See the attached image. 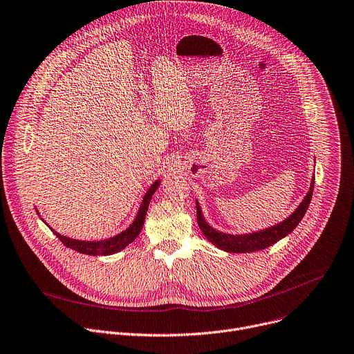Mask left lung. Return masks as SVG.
Instances as JSON below:
<instances>
[{
  "instance_id": "1",
  "label": "left lung",
  "mask_w": 354,
  "mask_h": 354,
  "mask_svg": "<svg viewBox=\"0 0 354 354\" xmlns=\"http://www.w3.org/2000/svg\"><path fill=\"white\" fill-rule=\"evenodd\" d=\"M313 183H315V176L310 180V186L304 201L299 203V206L289 214L285 220L279 221L275 226L259 230V232H251L245 234H229V233H223L212 227L210 224L206 221L202 207L199 202L196 201V213H198V224L203 233V236L217 248L224 250L227 252H252V251H259V250H266L267 247L275 244L281 239L286 237L289 233H292L295 227L301 223L302 217L305 216L312 194H313Z\"/></svg>"
}]
</instances>
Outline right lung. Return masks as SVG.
<instances>
[{
	"mask_svg": "<svg viewBox=\"0 0 354 354\" xmlns=\"http://www.w3.org/2000/svg\"><path fill=\"white\" fill-rule=\"evenodd\" d=\"M159 185H160V179H156L149 186L145 196L142 198V202H141V205L138 207V212H137V216H136L134 221L125 230L118 233L117 236H113V237H109V239H104V240H97V241H86V240H76V239L62 236L55 229H52L50 226H49V229L53 232V234L63 244H65L69 248H72V250H76L77 252L87 254V255H111L114 252H118L122 248H125L128 244L133 243L138 237V234L141 233L142 226H144V221H145V214H147V210H148V206H149V202L152 199V195L155 194L156 189L159 187ZM37 213L39 214L38 210H37ZM42 221H45V220L42 218ZM45 224H46V221H45Z\"/></svg>",
	"mask_w": 354,
	"mask_h": 354,
	"instance_id": "right-lung-1",
	"label": "right lung"
}]
</instances>
